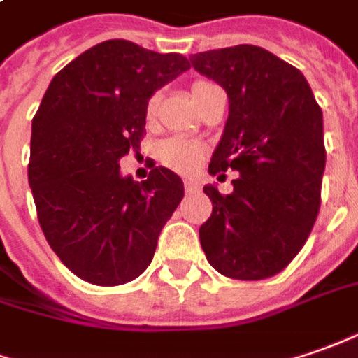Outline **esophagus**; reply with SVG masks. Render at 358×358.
Instances as JSON below:
<instances>
[{
    "mask_svg": "<svg viewBox=\"0 0 358 358\" xmlns=\"http://www.w3.org/2000/svg\"><path fill=\"white\" fill-rule=\"evenodd\" d=\"M184 188H186V194H196V192H199L198 182H194V180H184Z\"/></svg>",
    "mask_w": 358,
    "mask_h": 358,
    "instance_id": "1",
    "label": "esophagus"
}]
</instances>
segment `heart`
Listing matches in <instances>:
<instances>
[{
	"label": "heart",
	"instance_id": "heart-1",
	"mask_svg": "<svg viewBox=\"0 0 358 358\" xmlns=\"http://www.w3.org/2000/svg\"><path fill=\"white\" fill-rule=\"evenodd\" d=\"M213 87L211 82H194L192 84V99L194 103L198 106L201 101L203 94ZM159 94H152L147 99V106H145V117L147 121H152L157 115V109H159ZM206 155V145L199 143V141H192L186 137H170L166 141H162L159 147V159L162 164H166L169 169L176 170V172H189L198 166L201 159Z\"/></svg>",
	"mask_w": 358,
	"mask_h": 358
}]
</instances>
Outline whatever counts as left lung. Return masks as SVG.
<instances>
[{
	"instance_id": "1",
	"label": "left lung",
	"mask_w": 358,
	"mask_h": 358,
	"mask_svg": "<svg viewBox=\"0 0 358 358\" xmlns=\"http://www.w3.org/2000/svg\"><path fill=\"white\" fill-rule=\"evenodd\" d=\"M229 97V117L210 174L237 170L233 192L203 186L213 203L199 243L215 271L262 280L284 271L308 241L322 203L323 115L298 68L261 46L189 57Z\"/></svg>"
}]
</instances>
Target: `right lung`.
Wrapping results in <instances>:
<instances>
[{"instance_id":"obj_1","label":"right lung","mask_w":358,"mask_h":358,"mask_svg":"<svg viewBox=\"0 0 358 358\" xmlns=\"http://www.w3.org/2000/svg\"><path fill=\"white\" fill-rule=\"evenodd\" d=\"M189 68L131 41L92 46L52 78L33 117L29 184L50 249L78 278L119 286L147 271L164 223L184 198L164 166L145 182L119 160L145 135V106Z\"/></svg>"}]
</instances>
